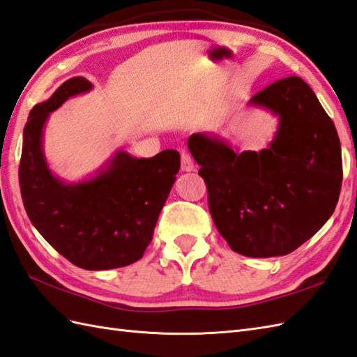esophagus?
I'll return each instance as SVG.
<instances>
[{
	"instance_id": "1",
	"label": "esophagus",
	"mask_w": 357,
	"mask_h": 357,
	"mask_svg": "<svg viewBox=\"0 0 357 357\" xmlns=\"http://www.w3.org/2000/svg\"><path fill=\"white\" fill-rule=\"evenodd\" d=\"M181 171L183 172L194 171V160L190 158V154L186 151H181Z\"/></svg>"
}]
</instances>
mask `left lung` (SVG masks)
I'll return each mask as SVG.
<instances>
[{
    "instance_id": "left-lung-1",
    "label": "left lung",
    "mask_w": 357,
    "mask_h": 357,
    "mask_svg": "<svg viewBox=\"0 0 357 357\" xmlns=\"http://www.w3.org/2000/svg\"><path fill=\"white\" fill-rule=\"evenodd\" d=\"M279 115L262 151H233L218 136L190 135L188 146L206 181L208 211L233 251L284 256L332 216L342 183L333 121L300 77L277 80L250 100Z\"/></svg>"
}]
</instances>
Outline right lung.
<instances>
[{
	"label": "right lung",
	"mask_w": 357,
	"mask_h": 357,
	"mask_svg": "<svg viewBox=\"0 0 357 357\" xmlns=\"http://www.w3.org/2000/svg\"><path fill=\"white\" fill-rule=\"evenodd\" d=\"M91 89L84 77H73L31 109L24 127L20 186L25 212L43 239L75 266L100 271L144 256L176 181L180 154L165 150L136 159L118 151L93 178L65 183L53 176L43 158V126L68 98Z\"/></svg>",
	"instance_id": "1"
}]
</instances>
